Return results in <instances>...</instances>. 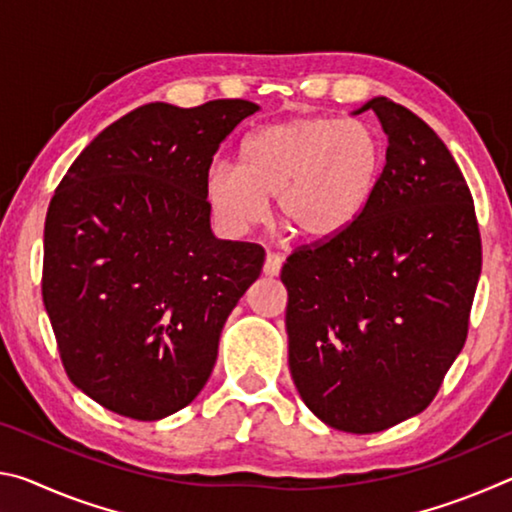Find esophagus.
<instances>
[{
  "instance_id": "1",
  "label": "esophagus",
  "mask_w": 512,
  "mask_h": 512,
  "mask_svg": "<svg viewBox=\"0 0 512 512\" xmlns=\"http://www.w3.org/2000/svg\"><path fill=\"white\" fill-rule=\"evenodd\" d=\"M280 271H282V257L275 253H268L266 262H264V275L275 277V275H280Z\"/></svg>"
}]
</instances>
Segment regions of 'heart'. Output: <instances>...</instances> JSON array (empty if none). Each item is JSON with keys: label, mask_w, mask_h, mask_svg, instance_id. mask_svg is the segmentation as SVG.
I'll return each mask as SVG.
<instances>
[{"label": "heart", "mask_w": 512, "mask_h": 512, "mask_svg": "<svg viewBox=\"0 0 512 512\" xmlns=\"http://www.w3.org/2000/svg\"><path fill=\"white\" fill-rule=\"evenodd\" d=\"M384 171V144L361 119L296 117L248 137L241 167L214 162L205 196L225 230L241 235L262 223L268 196L302 237L323 241L357 221Z\"/></svg>", "instance_id": "1"}]
</instances>
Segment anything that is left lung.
<instances>
[{"mask_svg": "<svg viewBox=\"0 0 512 512\" xmlns=\"http://www.w3.org/2000/svg\"><path fill=\"white\" fill-rule=\"evenodd\" d=\"M388 137L375 194L348 230L282 266L289 368L329 427L375 433L422 413L470 327L481 275L474 201L443 140L375 97Z\"/></svg>", "mask_w": 512, "mask_h": 512, "instance_id": "obj_1", "label": "left lung"}]
</instances>
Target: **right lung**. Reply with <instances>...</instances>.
<instances>
[{
  "label": "right lung",
  "mask_w": 512,
  "mask_h": 512,
  "mask_svg": "<svg viewBox=\"0 0 512 512\" xmlns=\"http://www.w3.org/2000/svg\"><path fill=\"white\" fill-rule=\"evenodd\" d=\"M257 110L146 103L94 137L56 187L42 300L67 377L103 409L160 420L210 379L221 329L266 253L212 235L205 173Z\"/></svg>",
  "instance_id": "add662e5"
}]
</instances>
